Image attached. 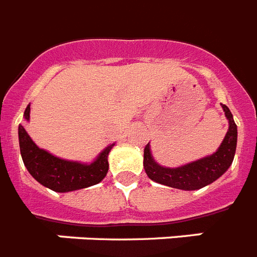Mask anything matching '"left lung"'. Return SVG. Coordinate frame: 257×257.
Listing matches in <instances>:
<instances>
[{"instance_id":"1","label":"left lung","mask_w":257,"mask_h":257,"mask_svg":"<svg viewBox=\"0 0 257 257\" xmlns=\"http://www.w3.org/2000/svg\"><path fill=\"white\" fill-rule=\"evenodd\" d=\"M222 109L229 120V130L216 153L179 168H164L153 160L150 144H147L143 161L147 175L157 183L186 191L199 190L220 178L233 162L238 137L233 114L226 105H222Z\"/></svg>"}]
</instances>
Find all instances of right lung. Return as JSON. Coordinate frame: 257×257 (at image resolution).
<instances>
[{"mask_svg": "<svg viewBox=\"0 0 257 257\" xmlns=\"http://www.w3.org/2000/svg\"><path fill=\"white\" fill-rule=\"evenodd\" d=\"M31 107L24 110V119H30ZM19 147L24 165L30 174L45 187L56 192H69L97 185L105 178L109 169L107 155L114 144L107 146L91 164L58 159L41 150L32 142L26 128L19 124Z\"/></svg>", "mask_w": 257, "mask_h": 257, "instance_id": "1", "label": "right lung"}]
</instances>
